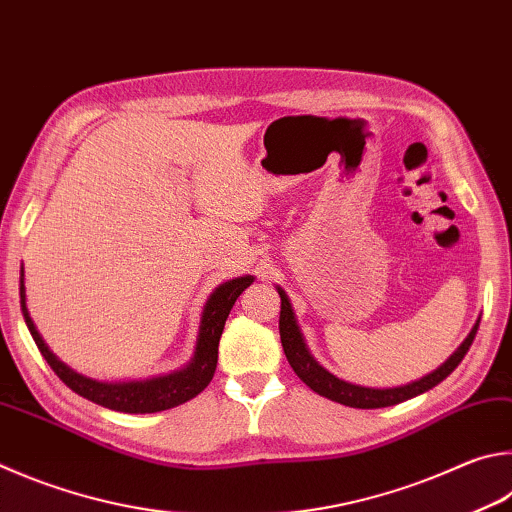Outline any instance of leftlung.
I'll use <instances>...</instances> for the list:
<instances>
[{
  "label": "left lung",
  "mask_w": 512,
  "mask_h": 512,
  "mask_svg": "<svg viewBox=\"0 0 512 512\" xmlns=\"http://www.w3.org/2000/svg\"><path fill=\"white\" fill-rule=\"evenodd\" d=\"M277 293H280V297H282L280 338H282V347H284L288 365L293 367V371L300 376L302 383L309 385L315 394L329 398V401H336L340 405L358 407V410H376V407L398 405V403L410 401V398L439 385L441 380L448 378L452 371L459 367V362L468 353L472 340H475V336H477V329H479V320H477L475 327H472V331L468 333V338L461 342V347L454 351L439 369H434L432 374L414 380V383H407L401 387H387V389L362 387V385H353V383H347V380L336 378L333 374H329V371L324 369L320 362H315L309 349H306V342L302 338L300 327H297L291 302H288V297L282 288H277Z\"/></svg>",
  "instance_id": "1"
}]
</instances>
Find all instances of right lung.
<instances>
[{
	"label": "right lung",
	"instance_id": "add662e5",
	"mask_svg": "<svg viewBox=\"0 0 512 512\" xmlns=\"http://www.w3.org/2000/svg\"><path fill=\"white\" fill-rule=\"evenodd\" d=\"M253 280H255L253 275L235 277V280L219 284L215 291L210 293L201 313L197 347H194V356L188 365L183 369L172 371V374L147 378V380H127V383H100V380L78 374V371H73L71 367L64 365L62 360L53 356V351L44 345L42 336L37 333L29 315V309H26L24 271L20 280V302H22L26 327H29L37 349H40L44 360L49 362L51 369L58 374V378L64 385L73 389L76 394H80L82 398H87V401L109 407V410L125 412V414H152V412L170 410V407L190 401V398L201 394L203 389L208 387L217 369L219 338L221 333H224L228 313L232 309V304L237 302V297L244 293V288L253 284Z\"/></svg>",
	"mask_w": 512,
	"mask_h": 512
}]
</instances>
